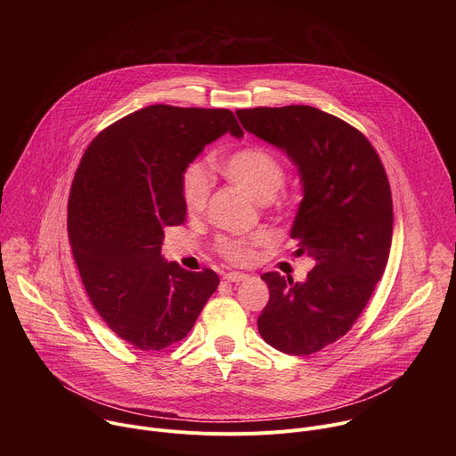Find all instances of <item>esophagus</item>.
I'll return each instance as SVG.
<instances>
[{"label":"esophagus","mask_w":456,"mask_h":456,"mask_svg":"<svg viewBox=\"0 0 456 456\" xmlns=\"http://www.w3.org/2000/svg\"><path fill=\"white\" fill-rule=\"evenodd\" d=\"M224 280H225V281H231V283H240V281L248 280V274H243V273H227V274H224Z\"/></svg>","instance_id":"obj_1"}]
</instances>
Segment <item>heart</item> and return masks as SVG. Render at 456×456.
Here are the masks:
<instances>
[{"mask_svg": "<svg viewBox=\"0 0 456 456\" xmlns=\"http://www.w3.org/2000/svg\"><path fill=\"white\" fill-rule=\"evenodd\" d=\"M220 173L236 187L245 191L257 202H267L285 182V167L281 160L269 150L259 146L241 148L218 164ZM182 200L189 215H200L209 200L211 178L202 164H189L180 176ZM265 236L225 238L218 243V252L227 262L243 265L252 259V247L265 243Z\"/></svg>", "mask_w": 456, "mask_h": 456, "instance_id": "obj_1", "label": "heart"}]
</instances>
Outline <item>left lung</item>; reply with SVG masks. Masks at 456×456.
<instances>
[{
  "label": "left lung",
  "mask_w": 456,
  "mask_h": 456,
  "mask_svg": "<svg viewBox=\"0 0 456 456\" xmlns=\"http://www.w3.org/2000/svg\"><path fill=\"white\" fill-rule=\"evenodd\" d=\"M243 129L297 167L303 200L290 236L296 256L314 257L303 283L278 273L262 280L269 303L259 336L290 355H308L343 338L364 310L392 247V191L368 139L345 120L312 106L236 111Z\"/></svg>",
  "instance_id": "left-lung-1"
}]
</instances>
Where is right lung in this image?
<instances>
[{"mask_svg":"<svg viewBox=\"0 0 456 456\" xmlns=\"http://www.w3.org/2000/svg\"><path fill=\"white\" fill-rule=\"evenodd\" d=\"M243 129L229 110L153 104L101 132L69 199V236L86 294L108 327L139 350L183 339L218 289L215 271L166 262L164 229L185 222L183 169Z\"/></svg>","mask_w":456,"mask_h":456,"instance_id":"obj_1","label":"right lung"}]
</instances>
